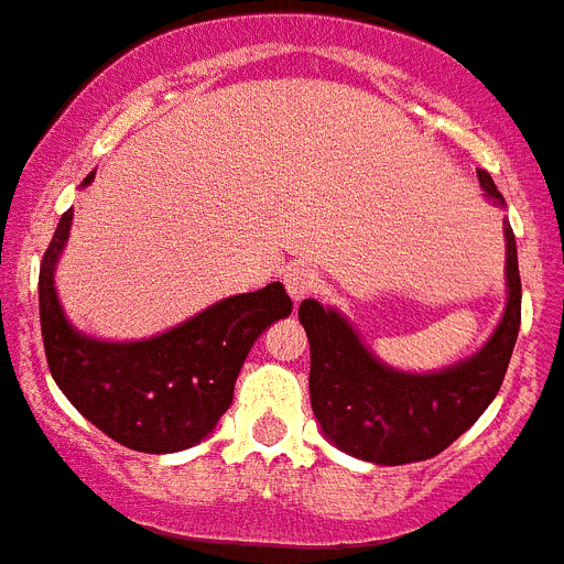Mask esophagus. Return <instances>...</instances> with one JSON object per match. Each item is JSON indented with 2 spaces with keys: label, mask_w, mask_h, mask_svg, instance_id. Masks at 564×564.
I'll use <instances>...</instances> for the list:
<instances>
[{
  "label": "esophagus",
  "mask_w": 564,
  "mask_h": 564,
  "mask_svg": "<svg viewBox=\"0 0 564 564\" xmlns=\"http://www.w3.org/2000/svg\"><path fill=\"white\" fill-rule=\"evenodd\" d=\"M282 285H285L288 296H291L293 302H300L316 288V273L311 271L308 264H291V268L282 273Z\"/></svg>",
  "instance_id": "esophagus-1"
}]
</instances>
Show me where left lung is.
Here are the masks:
<instances>
[{
	"instance_id": "left-lung-1",
	"label": "left lung",
	"mask_w": 564,
	"mask_h": 564,
	"mask_svg": "<svg viewBox=\"0 0 564 564\" xmlns=\"http://www.w3.org/2000/svg\"><path fill=\"white\" fill-rule=\"evenodd\" d=\"M484 198L505 207L490 172L478 170ZM507 302L496 332L476 355L435 371H403L371 351L332 305L305 300L300 323L311 343V406L337 449L380 467L435 458L484 415L499 394L522 323L516 236L505 218Z\"/></svg>"
}]
</instances>
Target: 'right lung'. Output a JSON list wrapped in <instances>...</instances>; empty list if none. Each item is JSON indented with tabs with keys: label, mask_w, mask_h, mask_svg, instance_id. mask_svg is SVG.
I'll use <instances>...</instances> for the list:
<instances>
[{
	"label": "right lung",
	"mask_w": 564,
	"mask_h": 564,
	"mask_svg": "<svg viewBox=\"0 0 564 564\" xmlns=\"http://www.w3.org/2000/svg\"><path fill=\"white\" fill-rule=\"evenodd\" d=\"M91 181L95 172L80 187ZM72 218L74 209H65L40 268V325L54 383L86 421L134 453L166 455L202 444L230 409L256 339L291 314V296L271 282L218 300L155 337H91L65 316L54 285Z\"/></svg>",
	"instance_id": "obj_1"
}]
</instances>
